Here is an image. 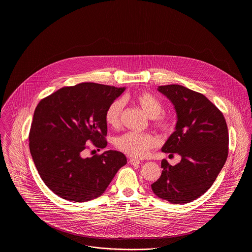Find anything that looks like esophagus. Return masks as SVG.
I'll list each match as a JSON object with an SVG mask.
<instances>
[{"mask_svg": "<svg viewBox=\"0 0 252 252\" xmlns=\"http://www.w3.org/2000/svg\"><path fill=\"white\" fill-rule=\"evenodd\" d=\"M129 163L131 165H139L140 164V160L139 159H136V158H129Z\"/></svg>", "mask_w": 252, "mask_h": 252, "instance_id": "esophagus-1", "label": "esophagus"}]
</instances>
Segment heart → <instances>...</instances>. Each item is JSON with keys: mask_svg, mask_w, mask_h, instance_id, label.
<instances>
[{"mask_svg": "<svg viewBox=\"0 0 252 252\" xmlns=\"http://www.w3.org/2000/svg\"><path fill=\"white\" fill-rule=\"evenodd\" d=\"M132 101L152 118L153 126L158 130L166 133L173 127V120L170 116L161 113L163 107L158 98L148 92H141L133 96ZM124 102L117 99L109 104L106 112L105 120L112 128H118L121 125ZM155 137L149 133L128 132L118 137L114 144L118 150L132 158H144L151 149L157 146Z\"/></svg>", "mask_w": 252, "mask_h": 252, "instance_id": "b5f03b06", "label": "heart"}]
</instances>
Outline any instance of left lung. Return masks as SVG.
<instances>
[{
  "instance_id": "obj_1",
  "label": "left lung",
  "mask_w": 252,
  "mask_h": 252,
  "mask_svg": "<svg viewBox=\"0 0 252 252\" xmlns=\"http://www.w3.org/2000/svg\"><path fill=\"white\" fill-rule=\"evenodd\" d=\"M158 90L167 96L178 115L176 131L161 150L179 154L181 160L172 166L162 159L161 176L151 187L161 199L189 203L211 188L227 160V123L202 94L176 84L159 86Z\"/></svg>"
}]
</instances>
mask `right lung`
<instances>
[{"label": "right lung", "instance_id": "1", "mask_svg": "<svg viewBox=\"0 0 252 252\" xmlns=\"http://www.w3.org/2000/svg\"><path fill=\"white\" fill-rule=\"evenodd\" d=\"M124 91L86 82L63 87L37 104L29 132L30 153L41 180L61 198L94 199L126 164V156L114 150L83 156L88 142L97 150L107 146L105 112Z\"/></svg>", "mask_w": 252, "mask_h": 252}]
</instances>
